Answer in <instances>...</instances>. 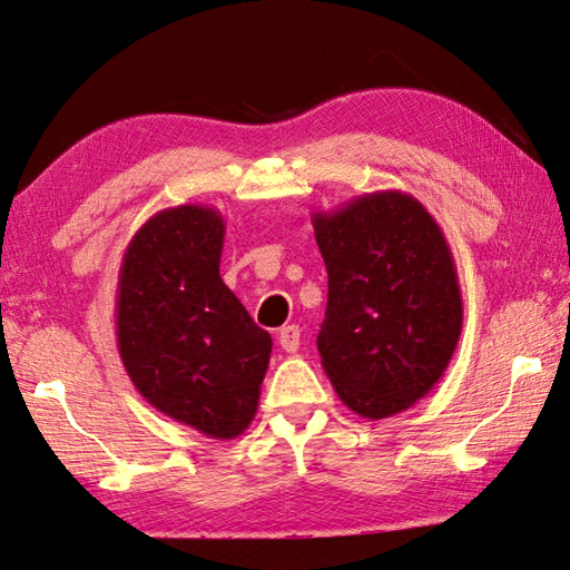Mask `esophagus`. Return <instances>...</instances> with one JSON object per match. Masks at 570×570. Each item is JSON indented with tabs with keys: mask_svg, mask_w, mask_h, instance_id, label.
Returning <instances> with one entry per match:
<instances>
[{
	"mask_svg": "<svg viewBox=\"0 0 570 570\" xmlns=\"http://www.w3.org/2000/svg\"><path fill=\"white\" fill-rule=\"evenodd\" d=\"M277 341H281L283 351L287 353H295L299 348V326L297 324H287L281 328V334H277Z\"/></svg>",
	"mask_w": 570,
	"mask_h": 570,
	"instance_id": "esophagus-1",
	"label": "esophagus"
}]
</instances>
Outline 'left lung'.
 <instances>
[{"mask_svg": "<svg viewBox=\"0 0 570 570\" xmlns=\"http://www.w3.org/2000/svg\"><path fill=\"white\" fill-rule=\"evenodd\" d=\"M328 275L317 336L338 400L385 420L429 395L449 368L463 299L446 236L420 199L400 189L314 212Z\"/></svg>", "mask_w": 570, "mask_h": 570, "instance_id": "8db88e82", "label": "left lung"}]
</instances>
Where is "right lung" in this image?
Returning <instances> with one entry per match:
<instances>
[{"label": "right lung", "mask_w": 570, "mask_h": 570, "mask_svg": "<svg viewBox=\"0 0 570 570\" xmlns=\"http://www.w3.org/2000/svg\"><path fill=\"white\" fill-rule=\"evenodd\" d=\"M226 222L180 205L154 214L124 250L117 348L141 397L209 439L244 434L258 410L273 338L224 285Z\"/></svg>", "instance_id": "right-lung-1"}]
</instances>
